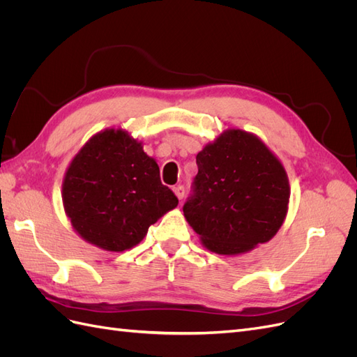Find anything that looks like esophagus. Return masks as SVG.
Segmentation results:
<instances>
[{
    "mask_svg": "<svg viewBox=\"0 0 357 357\" xmlns=\"http://www.w3.org/2000/svg\"><path fill=\"white\" fill-rule=\"evenodd\" d=\"M172 190H174V193H176V197L178 198V199H183V197H185V188L183 186H174L172 188Z\"/></svg>",
    "mask_w": 357,
    "mask_h": 357,
    "instance_id": "esophagus-1",
    "label": "esophagus"
}]
</instances>
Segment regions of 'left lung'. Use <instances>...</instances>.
<instances>
[{"label": "left lung", "instance_id": "left-lung-1", "mask_svg": "<svg viewBox=\"0 0 357 357\" xmlns=\"http://www.w3.org/2000/svg\"><path fill=\"white\" fill-rule=\"evenodd\" d=\"M197 165L183 213L208 250L241 255L269 241L282 228L289 178L262 139L228 129L201 150Z\"/></svg>", "mask_w": 357, "mask_h": 357}]
</instances>
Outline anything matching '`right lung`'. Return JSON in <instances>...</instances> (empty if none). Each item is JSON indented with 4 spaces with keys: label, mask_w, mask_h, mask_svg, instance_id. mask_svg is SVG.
Wrapping results in <instances>:
<instances>
[{
    "label": "right lung",
    "mask_w": 357,
    "mask_h": 357,
    "mask_svg": "<svg viewBox=\"0 0 357 357\" xmlns=\"http://www.w3.org/2000/svg\"><path fill=\"white\" fill-rule=\"evenodd\" d=\"M63 208L74 231L107 252L142 241L178 199L160 183L159 167L123 129L95 134L74 156L62 183Z\"/></svg>",
    "instance_id": "obj_1"
}]
</instances>
